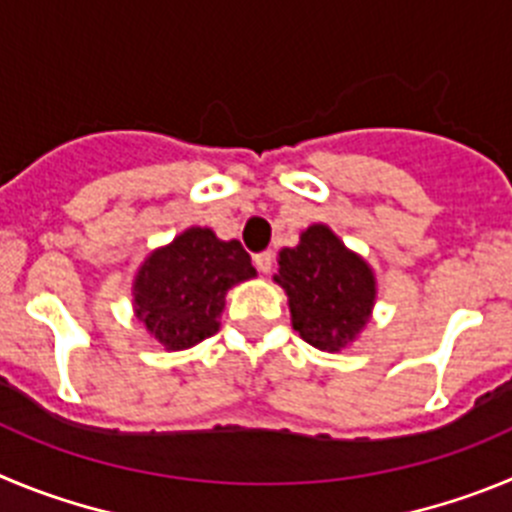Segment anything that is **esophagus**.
<instances>
[{
    "instance_id": "esophagus-1",
    "label": "esophagus",
    "mask_w": 512,
    "mask_h": 512,
    "mask_svg": "<svg viewBox=\"0 0 512 512\" xmlns=\"http://www.w3.org/2000/svg\"><path fill=\"white\" fill-rule=\"evenodd\" d=\"M273 262H275V255L270 250H265V252H260V255H255V265H257V270H260V273H270V270H273Z\"/></svg>"
}]
</instances>
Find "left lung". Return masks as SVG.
<instances>
[{
	"label": "left lung",
	"instance_id": "1",
	"mask_svg": "<svg viewBox=\"0 0 512 512\" xmlns=\"http://www.w3.org/2000/svg\"><path fill=\"white\" fill-rule=\"evenodd\" d=\"M275 283L285 290L290 324L303 342L339 352L365 329L375 306L372 267L326 224H311L296 247L278 257Z\"/></svg>",
	"mask_w": 512,
	"mask_h": 512
}]
</instances>
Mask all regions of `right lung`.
Masks as SVG:
<instances>
[{
	"instance_id": "1",
	"label": "right lung",
	"mask_w": 512,
	"mask_h": 512,
	"mask_svg": "<svg viewBox=\"0 0 512 512\" xmlns=\"http://www.w3.org/2000/svg\"><path fill=\"white\" fill-rule=\"evenodd\" d=\"M250 255L237 239L191 227L147 255L132 283L137 319L168 352L188 349L219 331L232 285L255 278Z\"/></svg>"
}]
</instances>
